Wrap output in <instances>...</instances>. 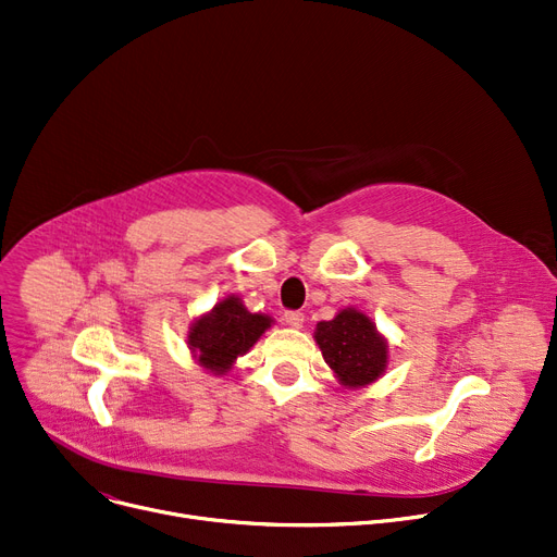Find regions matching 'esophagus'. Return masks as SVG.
Segmentation results:
<instances>
[{
  "mask_svg": "<svg viewBox=\"0 0 557 557\" xmlns=\"http://www.w3.org/2000/svg\"><path fill=\"white\" fill-rule=\"evenodd\" d=\"M284 322L288 326H293V329H300L305 324V313H300V311H286L284 313Z\"/></svg>",
  "mask_w": 557,
  "mask_h": 557,
  "instance_id": "obj_1",
  "label": "esophagus"
}]
</instances>
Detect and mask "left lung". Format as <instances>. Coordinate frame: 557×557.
<instances>
[{
  "label": "left lung",
  "instance_id": "8db88e82",
  "mask_svg": "<svg viewBox=\"0 0 557 557\" xmlns=\"http://www.w3.org/2000/svg\"><path fill=\"white\" fill-rule=\"evenodd\" d=\"M313 341L345 389L374 385L389 364L387 338L376 329V322L356 307H345L331 320L318 322Z\"/></svg>",
  "mask_w": 557,
  "mask_h": 557
}]
</instances>
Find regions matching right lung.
<instances>
[{
    "label": "right lung",
    "mask_w": 557,
    "mask_h": 557,
    "mask_svg": "<svg viewBox=\"0 0 557 557\" xmlns=\"http://www.w3.org/2000/svg\"><path fill=\"white\" fill-rule=\"evenodd\" d=\"M273 318L250 313L239 295L231 293L210 311L193 320L188 331V349L195 362L212 376H226L237 358L271 329Z\"/></svg>",
    "instance_id": "right-lung-1"
}]
</instances>
